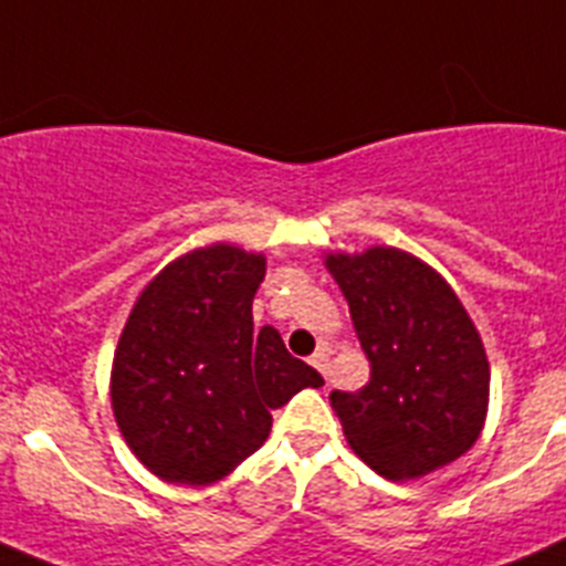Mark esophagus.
I'll return each instance as SVG.
<instances>
[{"label": "esophagus", "mask_w": 566, "mask_h": 566, "mask_svg": "<svg viewBox=\"0 0 566 566\" xmlns=\"http://www.w3.org/2000/svg\"><path fill=\"white\" fill-rule=\"evenodd\" d=\"M310 364H313L315 369H318L321 375H324V378H327V364H329V349H327V346H318V349H315V353L310 355Z\"/></svg>", "instance_id": "obj_1"}]
</instances>
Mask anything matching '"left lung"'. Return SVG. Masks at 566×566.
<instances>
[{"label":"left lung","mask_w":566,"mask_h":566,"mask_svg":"<svg viewBox=\"0 0 566 566\" xmlns=\"http://www.w3.org/2000/svg\"><path fill=\"white\" fill-rule=\"evenodd\" d=\"M369 358V384L333 391L346 442L386 480H417L476 442L491 366L480 333L446 279L397 248L329 253Z\"/></svg>","instance_id":"obj_1"}]
</instances>
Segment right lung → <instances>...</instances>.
<instances>
[{
    "label": "right lung",
    "mask_w": 566,
    "mask_h": 566,
    "mask_svg": "<svg viewBox=\"0 0 566 566\" xmlns=\"http://www.w3.org/2000/svg\"><path fill=\"white\" fill-rule=\"evenodd\" d=\"M262 253L197 248L166 264L132 307L112 360V411L132 454L180 485H211L251 457L318 371L253 329Z\"/></svg>",
    "instance_id": "obj_1"
}]
</instances>
